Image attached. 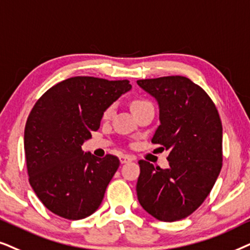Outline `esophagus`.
Segmentation results:
<instances>
[{
    "mask_svg": "<svg viewBox=\"0 0 250 250\" xmlns=\"http://www.w3.org/2000/svg\"><path fill=\"white\" fill-rule=\"evenodd\" d=\"M132 159L131 156H129V155H121L120 156V162H121V164H127V162H130V161H132Z\"/></svg>",
    "mask_w": 250,
    "mask_h": 250,
    "instance_id": "34e87169",
    "label": "esophagus"
}]
</instances>
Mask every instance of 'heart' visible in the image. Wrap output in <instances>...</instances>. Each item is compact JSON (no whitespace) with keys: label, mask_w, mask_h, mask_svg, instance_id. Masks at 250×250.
<instances>
[{"label":"heart","mask_w":250,"mask_h":250,"mask_svg":"<svg viewBox=\"0 0 250 250\" xmlns=\"http://www.w3.org/2000/svg\"><path fill=\"white\" fill-rule=\"evenodd\" d=\"M147 104H151V103L147 102V101H144V99H136V101L132 102L131 108H132V111H134V109L139 108V107H142V106H145V105H147ZM109 112H111V108H108L107 111H106L105 115L109 114Z\"/></svg>","instance_id":"heart-1"}]
</instances>
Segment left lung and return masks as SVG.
Returning <instances> with one entry per match:
<instances>
[{"mask_svg":"<svg viewBox=\"0 0 250 250\" xmlns=\"http://www.w3.org/2000/svg\"><path fill=\"white\" fill-rule=\"evenodd\" d=\"M137 84L159 105L152 143L169 149L167 169L139 160L138 201L159 221H179L200 207L221 172V119L204 89L185 76L138 80Z\"/></svg>","mask_w":250,"mask_h":250,"instance_id":"obj_1","label":"left lung"}]
</instances>
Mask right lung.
Instances as JSON below:
<instances>
[{"instance_id": "1", "label": "right lung", "mask_w": 250, "mask_h": 250, "mask_svg": "<svg viewBox=\"0 0 250 250\" xmlns=\"http://www.w3.org/2000/svg\"><path fill=\"white\" fill-rule=\"evenodd\" d=\"M130 89L128 80L75 76L36 102L25 127L26 165L29 184L53 214L75 221L99 208L120 161L84 153L81 146L98 130L106 109Z\"/></svg>"}]
</instances>
